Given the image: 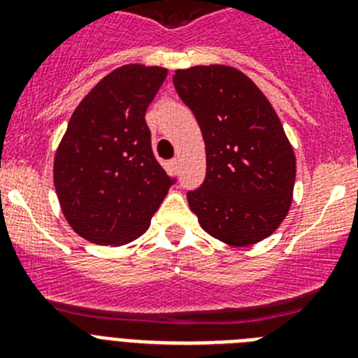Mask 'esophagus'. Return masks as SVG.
Listing matches in <instances>:
<instances>
[{
  "mask_svg": "<svg viewBox=\"0 0 358 358\" xmlns=\"http://www.w3.org/2000/svg\"><path fill=\"white\" fill-rule=\"evenodd\" d=\"M170 164H172V169L176 170V172L179 170V159H172V161H170Z\"/></svg>",
  "mask_w": 358,
  "mask_h": 358,
  "instance_id": "34e87169",
  "label": "esophagus"
}]
</instances>
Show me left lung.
<instances>
[{"instance_id":"8db88e82","label":"left lung","mask_w":358,"mask_h":358,"mask_svg":"<svg viewBox=\"0 0 358 358\" xmlns=\"http://www.w3.org/2000/svg\"><path fill=\"white\" fill-rule=\"evenodd\" d=\"M173 85L206 145V179L188 194L208 235L231 248L271 236L292 206L296 156L276 110L240 69H176Z\"/></svg>"}]
</instances>
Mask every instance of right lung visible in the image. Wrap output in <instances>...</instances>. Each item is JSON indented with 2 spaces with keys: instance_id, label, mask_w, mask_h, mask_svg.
<instances>
[{
  "instance_id": "1",
  "label": "right lung",
  "mask_w": 358,
  "mask_h": 358,
  "mask_svg": "<svg viewBox=\"0 0 358 358\" xmlns=\"http://www.w3.org/2000/svg\"><path fill=\"white\" fill-rule=\"evenodd\" d=\"M166 75L161 66L125 64L73 110L53 159V185L62 215L87 242H132L169 194L172 179L154 157L145 122Z\"/></svg>"
}]
</instances>
